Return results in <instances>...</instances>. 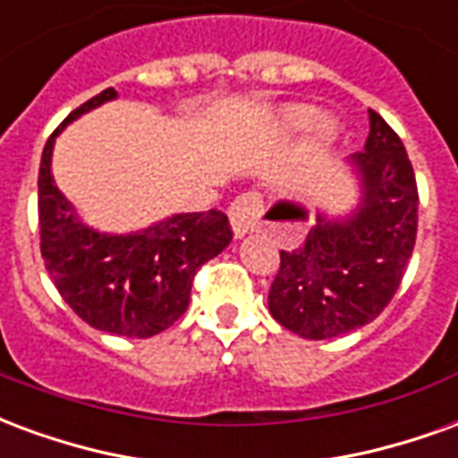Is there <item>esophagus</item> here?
<instances>
[{"instance_id":"34e87169","label":"esophagus","mask_w":458,"mask_h":458,"mask_svg":"<svg viewBox=\"0 0 458 458\" xmlns=\"http://www.w3.org/2000/svg\"><path fill=\"white\" fill-rule=\"evenodd\" d=\"M262 206H265V196L259 191L240 193L238 199L230 203L228 218L235 238H242V235H248L250 230L258 228V218L259 213H262Z\"/></svg>"}]
</instances>
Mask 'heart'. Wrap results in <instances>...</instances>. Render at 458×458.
Here are the masks:
<instances>
[{
    "mask_svg": "<svg viewBox=\"0 0 458 458\" xmlns=\"http://www.w3.org/2000/svg\"><path fill=\"white\" fill-rule=\"evenodd\" d=\"M282 122L287 124V127H304L311 122V110L309 107H301V105H292V107H284L282 110ZM314 131L318 134V140H331L334 134H336V122L334 120H317L314 122Z\"/></svg>",
    "mask_w": 458,
    "mask_h": 458,
    "instance_id": "obj_1",
    "label": "heart"
}]
</instances>
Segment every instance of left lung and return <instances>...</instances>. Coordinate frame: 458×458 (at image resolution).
<instances>
[{"mask_svg":"<svg viewBox=\"0 0 458 458\" xmlns=\"http://www.w3.org/2000/svg\"><path fill=\"white\" fill-rule=\"evenodd\" d=\"M365 151L351 157L360 179V203L344 220L317 216L297 250L279 252L269 287V311L301 338L348 334L380 317L403 282L417 238V181L403 140L370 110ZM292 216L301 210L277 203Z\"/></svg>","mask_w":458,"mask_h":458,"instance_id":"obj_1","label":"left lung"}]
</instances>
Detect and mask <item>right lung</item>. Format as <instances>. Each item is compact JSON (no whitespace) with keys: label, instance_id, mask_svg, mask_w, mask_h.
<instances>
[{"label":"right lung","instance_id":"1","mask_svg":"<svg viewBox=\"0 0 458 458\" xmlns=\"http://www.w3.org/2000/svg\"><path fill=\"white\" fill-rule=\"evenodd\" d=\"M107 88L68 114L48 137L38 169L41 258L65 304L93 328L127 338H149L174 327L189 307L196 269L233 240L223 210L179 213L130 235L88 228L54 183L51 154L58 131L114 100Z\"/></svg>","mask_w":458,"mask_h":458}]
</instances>
